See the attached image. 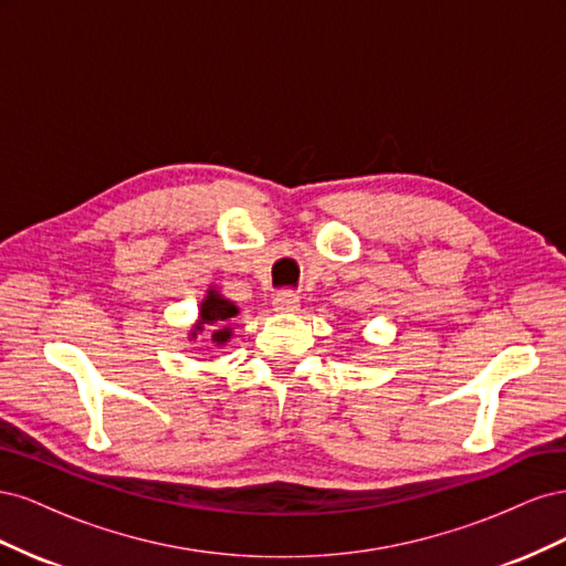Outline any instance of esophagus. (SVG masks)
Listing matches in <instances>:
<instances>
[{
  "mask_svg": "<svg viewBox=\"0 0 566 566\" xmlns=\"http://www.w3.org/2000/svg\"><path fill=\"white\" fill-rule=\"evenodd\" d=\"M273 310L279 314H295L300 310V297L295 293H290V290H283V293L273 297Z\"/></svg>",
  "mask_w": 566,
  "mask_h": 566,
  "instance_id": "esophagus-1",
  "label": "esophagus"
}]
</instances>
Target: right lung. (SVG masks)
<instances>
[{"instance_id": "obj_1", "label": "right lung", "mask_w": 566, "mask_h": 566, "mask_svg": "<svg viewBox=\"0 0 566 566\" xmlns=\"http://www.w3.org/2000/svg\"><path fill=\"white\" fill-rule=\"evenodd\" d=\"M238 314H241L238 304L221 295L214 285H210L202 302L198 304V318L193 323V328L188 331V339H196L200 333L210 331V339L214 342V345L227 347L233 337L231 321Z\"/></svg>"}]
</instances>
